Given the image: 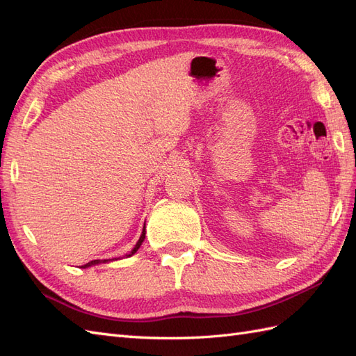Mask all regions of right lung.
I'll use <instances>...</instances> for the list:
<instances>
[{"mask_svg": "<svg viewBox=\"0 0 356 356\" xmlns=\"http://www.w3.org/2000/svg\"><path fill=\"white\" fill-rule=\"evenodd\" d=\"M144 239H145V225H144V230H143V234H141V238H139V241H138V243L135 245V248L134 250L131 251V254H127L126 257H131V255H134L138 250H139V246L143 245V242H144ZM113 260H117V258H111V261ZM106 261H110V260H93V261H89L88 264H84V266H81L83 268H86V267H90V266H95V264H99V263H106Z\"/></svg>", "mask_w": 356, "mask_h": 356, "instance_id": "1", "label": "right lung"}]
</instances>
